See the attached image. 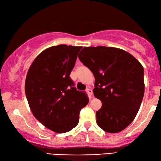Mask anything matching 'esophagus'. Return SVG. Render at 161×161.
Segmentation results:
<instances>
[{
	"label": "esophagus",
	"mask_w": 161,
	"mask_h": 161,
	"mask_svg": "<svg viewBox=\"0 0 161 161\" xmlns=\"http://www.w3.org/2000/svg\"><path fill=\"white\" fill-rule=\"evenodd\" d=\"M86 92H87V93L88 94V96H90V98H92V90L91 89H90V88H87V89L86 90Z\"/></svg>",
	"instance_id": "obj_1"
}]
</instances>
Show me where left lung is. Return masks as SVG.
I'll return each mask as SVG.
<instances>
[{"instance_id":"8db88e82","label":"left lung","mask_w":161,"mask_h":161,"mask_svg":"<svg viewBox=\"0 0 161 161\" xmlns=\"http://www.w3.org/2000/svg\"><path fill=\"white\" fill-rule=\"evenodd\" d=\"M78 57L95 76L93 93L102 103L96 112L98 125L108 133L124 130L143 99V66L128 52L115 47H85Z\"/></svg>"}]
</instances>
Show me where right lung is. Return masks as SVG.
Returning a JSON list of instances; mask_svg holds the SVG:
<instances>
[{"label": "right lung", "mask_w": 161, "mask_h": 161, "mask_svg": "<svg viewBox=\"0 0 161 161\" xmlns=\"http://www.w3.org/2000/svg\"><path fill=\"white\" fill-rule=\"evenodd\" d=\"M81 49L65 44L49 47L35 58L27 74L25 90L31 112L55 133L75 128L80 110L89 102L69 76Z\"/></svg>", "instance_id": "right-lung-1"}]
</instances>
